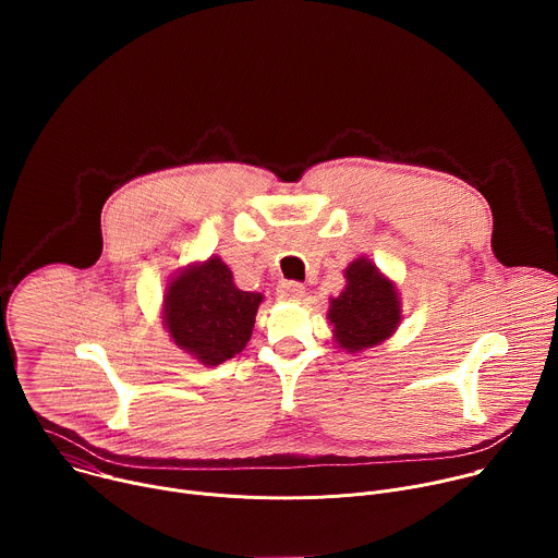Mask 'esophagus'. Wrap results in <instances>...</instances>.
<instances>
[{
  "label": "esophagus",
  "instance_id": "34e87169",
  "mask_svg": "<svg viewBox=\"0 0 558 558\" xmlns=\"http://www.w3.org/2000/svg\"><path fill=\"white\" fill-rule=\"evenodd\" d=\"M276 293L280 300H300L304 295V284L295 280H284L278 284Z\"/></svg>",
  "mask_w": 558,
  "mask_h": 558
}]
</instances>
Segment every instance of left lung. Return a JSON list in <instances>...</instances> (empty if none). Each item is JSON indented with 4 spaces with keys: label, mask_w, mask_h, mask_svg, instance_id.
<instances>
[{
    "label": "left lung",
    "mask_w": 558,
    "mask_h": 558,
    "mask_svg": "<svg viewBox=\"0 0 558 558\" xmlns=\"http://www.w3.org/2000/svg\"><path fill=\"white\" fill-rule=\"evenodd\" d=\"M347 287L331 300L329 320L344 351H362L384 342L400 323V298L371 260L347 267Z\"/></svg>",
    "instance_id": "8db88e82"
}]
</instances>
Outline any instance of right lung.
<instances>
[{
	"mask_svg": "<svg viewBox=\"0 0 558 558\" xmlns=\"http://www.w3.org/2000/svg\"><path fill=\"white\" fill-rule=\"evenodd\" d=\"M260 293L241 291L220 258L179 274L166 295V327L183 351L207 366L241 353L252 338Z\"/></svg>",
	"mask_w": 558,
	"mask_h": 558,
	"instance_id": "right-lung-1",
	"label": "right lung"
}]
</instances>
